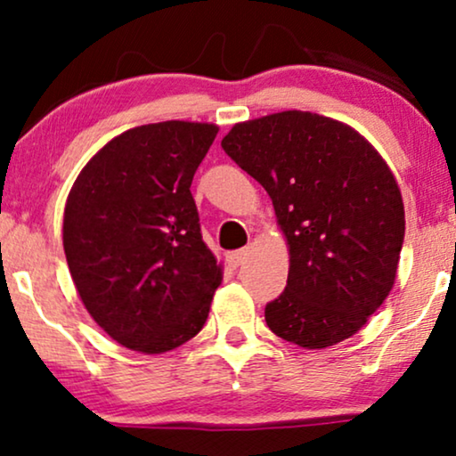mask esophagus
I'll use <instances>...</instances> for the list:
<instances>
[{
	"instance_id": "obj_1",
	"label": "esophagus",
	"mask_w": 456,
	"mask_h": 456,
	"mask_svg": "<svg viewBox=\"0 0 456 456\" xmlns=\"http://www.w3.org/2000/svg\"><path fill=\"white\" fill-rule=\"evenodd\" d=\"M247 256H249V249H239V251H232V254H228V264L232 268H239L240 264H243L247 260Z\"/></svg>"
}]
</instances>
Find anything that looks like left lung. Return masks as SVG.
Masks as SVG:
<instances>
[{"instance_id":"1","label":"left lung","mask_w":456,"mask_h":456,"mask_svg":"<svg viewBox=\"0 0 456 456\" xmlns=\"http://www.w3.org/2000/svg\"><path fill=\"white\" fill-rule=\"evenodd\" d=\"M222 148L271 196L288 240L268 328L302 348L351 338L397 277L406 219L389 165L353 126L300 110L237 122Z\"/></svg>"}]
</instances>
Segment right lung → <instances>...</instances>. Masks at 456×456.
<instances>
[{"instance_id": "1", "label": "right lung", "mask_w": 456, "mask_h": 456, "mask_svg": "<svg viewBox=\"0 0 456 456\" xmlns=\"http://www.w3.org/2000/svg\"><path fill=\"white\" fill-rule=\"evenodd\" d=\"M219 131L167 120L116 134L84 165L65 202L73 285L118 345L160 355L194 338L224 266L200 234L196 168Z\"/></svg>"}]
</instances>
